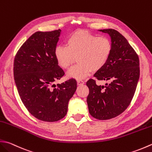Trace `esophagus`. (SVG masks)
Here are the masks:
<instances>
[{
    "instance_id": "34e87169",
    "label": "esophagus",
    "mask_w": 152,
    "mask_h": 152,
    "mask_svg": "<svg viewBox=\"0 0 152 152\" xmlns=\"http://www.w3.org/2000/svg\"><path fill=\"white\" fill-rule=\"evenodd\" d=\"M77 84H78V85H79V86H81V85H83L84 84V82L83 81V80H77Z\"/></svg>"
}]
</instances>
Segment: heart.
<instances>
[{
	"instance_id": "b5f03b06",
	"label": "heart",
	"mask_w": 152,
	"mask_h": 152,
	"mask_svg": "<svg viewBox=\"0 0 152 152\" xmlns=\"http://www.w3.org/2000/svg\"><path fill=\"white\" fill-rule=\"evenodd\" d=\"M111 50L109 38L79 30L68 37L66 46L56 47L55 56L58 64L65 70L70 68L77 57L78 64L68 71L67 76L79 80L85 78L94 70L102 69L107 62Z\"/></svg>"
}]
</instances>
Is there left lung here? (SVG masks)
<instances>
[{"mask_svg": "<svg viewBox=\"0 0 152 152\" xmlns=\"http://www.w3.org/2000/svg\"><path fill=\"white\" fill-rule=\"evenodd\" d=\"M99 31L109 35L112 50L107 63L94 77L109 83L98 86L94 80H89L87 103L92 117L107 120L117 117L130 105L139 80L140 62L135 50L119 32L113 29Z\"/></svg>", "mask_w": 152, "mask_h": 152, "instance_id": "8db88e82", "label": "left lung"}]
</instances>
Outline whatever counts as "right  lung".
I'll list each match as a JSON object with an SVG mask.
<instances>
[{"instance_id":"add662e5","label":"right lung","mask_w":152,"mask_h":152,"mask_svg":"<svg viewBox=\"0 0 152 152\" xmlns=\"http://www.w3.org/2000/svg\"><path fill=\"white\" fill-rule=\"evenodd\" d=\"M61 32V29L35 32L14 58V81L20 99L34 117L46 122L64 117L68 102L77 88L74 79L54 84L64 74L55 56Z\"/></svg>"}]
</instances>
